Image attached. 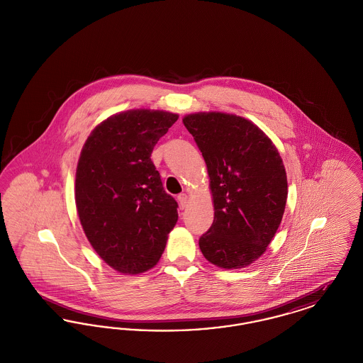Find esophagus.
Wrapping results in <instances>:
<instances>
[{"label":"esophagus","instance_id":"34e87169","mask_svg":"<svg viewBox=\"0 0 363 363\" xmlns=\"http://www.w3.org/2000/svg\"><path fill=\"white\" fill-rule=\"evenodd\" d=\"M178 201H179V206H181V208L184 209V208L188 206V203H189V197H188V194L181 193V194L178 196Z\"/></svg>","mask_w":363,"mask_h":363}]
</instances>
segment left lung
I'll list each match as a JSON object with an SVG mask.
<instances>
[{
	"mask_svg": "<svg viewBox=\"0 0 363 363\" xmlns=\"http://www.w3.org/2000/svg\"><path fill=\"white\" fill-rule=\"evenodd\" d=\"M207 164L213 223L199 240L204 257L225 269L250 265L277 234L287 175L277 147L259 126L225 113L184 117Z\"/></svg>",
	"mask_w": 363,
	"mask_h": 363,
	"instance_id": "left-lung-1",
	"label": "left lung"
}]
</instances>
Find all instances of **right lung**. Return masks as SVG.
I'll list each match as a JSON object with an SVG mask.
<instances>
[{"label": "right lung", "mask_w": 363, "mask_h": 363, "mask_svg": "<svg viewBox=\"0 0 363 363\" xmlns=\"http://www.w3.org/2000/svg\"><path fill=\"white\" fill-rule=\"evenodd\" d=\"M178 114L128 110L101 122L86 138L76 170L74 199L86 237L116 271L138 275L155 267L178 220L151 160Z\"/></svg>", "instance_id": "obj_1"}]
</instances>
